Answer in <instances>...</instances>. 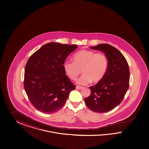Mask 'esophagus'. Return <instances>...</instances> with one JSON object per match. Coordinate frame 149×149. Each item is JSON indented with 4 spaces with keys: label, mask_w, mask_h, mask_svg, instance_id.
I'll use <instances>...</instances> for the list:
<instances>
[{
    "label": "esophagus",
    "mask_w": 149,
    "mask_h": 149,
    "mask_svg": "<svg viewBox=\"0 0 149 149\" xmlns=\"http://www.w3.org/2000/svg\"><path fill=\"white\" fill-rule=\"evenodd\" d=\"M76 88H77V89H79V90H81V89H82V88H83L84 87H83L82 86H76Z\"/></svg>",
    "instance_id": "esophagus-1"
}]
</instances>
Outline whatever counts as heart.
Returning <instances> with one entry per match:
<instances>
[{
  "instance_id": "b5f03b06",
  "label": "heart",
  "mask_w": 149,
  "mask_h": 149,
  "mask_svg": "<svg viewBox=\"0 0 149 149\" xmlns=\"http://www.w3.org/2000/svg\"><path fill=\"white\" fill-rule=\"evenodd\" d=\"M73 59L74 62L65 61L63 68L67 76L73 80L77 79L82 70L83 74L77 81L79 84L87 85L91 81L97 82L107 72L108 59L102 52L82 50L74 54Z\"/></svg>"
}]
</instances>
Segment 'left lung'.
<instances>
[{
    "label": "left lung",
    "mask_w": 149,
    "mask_h": 149,
    "mask_svg": "<svg viewBox=\"0 0 149 149\" xmlns=\"http://www.w3.org/2000/svg\"><path fill=\"white\" fill-rule=\"evenodd\" d=\"M91 48L105 53L108 66L102 79L90 87L91 95L84 100L87 107L94 112H108L121 103L129 88L128 64L120 51L109 44H102Z\"/></svg>",
    "instance_id": "8db88e82"
}]
</instances>
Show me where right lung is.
Instances as JSON below:
<instances>
[{"label": "right lung", "instance_id": "right-lung-1", "mask_svg": "<svg viewBox=\"0 0 149 149\" xmlns=\"http://www.w3.org/2000/svg\"><path fill=\"white\" fill-rule=\"evenodd\" d=\"M77 46L47 43L28 59L24 87L31 103L41 112L49 114L58 111L75 88L65 75L63 64Z\"/></svg>", "mask_w": 149, "mask_h": 149}]
</instances>
